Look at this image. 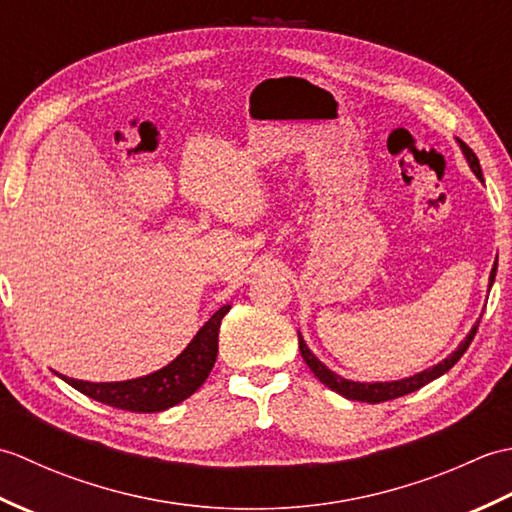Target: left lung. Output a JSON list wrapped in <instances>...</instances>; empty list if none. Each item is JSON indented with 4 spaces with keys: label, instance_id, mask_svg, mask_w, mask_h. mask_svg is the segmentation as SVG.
<instances>
[{
    "label": "left lung",
    "instance_id": "obj_1",
    "mask_svg": "<svg viewBox=\"0 0 512 512\" xmlns=\"http://www.w3.org/2000/svg\"><path fill=\"white\" fill-rule=\"evenodd\" d=\"M460 147H462V154L466 156V162H469V167L473 169V173L477 178H480L484 182V176H482V169H480V160H477V156L473 154V149L462 143V140H458ZM495 273H497V262L491 270V279H488V288L493 286L495 281ZM482 319V317H480ZM480 319H477V323L471 328V332L466 334V339L458 345V350L451 352L447 358H444L442 363L433 365L429 369H424V372L420 374H413L409 378H402V380H391V383H354V380H345L341 378L339 374H334L332 369L325 367L317 356H314L310 352V347L306 345V341H303V336L299 332V350H301V356L303 361L308 363V367L314 372V376H317L321 383L325 387H330L332 391H336V394H341L343 398H350V400H361V402H372V405H376V402H385V400H394V398H400V396H407L411 394V391H416L420 387H424L427 383H431V380L440 378L442 374H447L449 369L460 361L462 354L469 350L471 341L475 339V332H477V325H480Z\"/></svg>",
    "mask_w": 512,
    "mask_h": 512
}]
</instances>
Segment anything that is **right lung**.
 <instances>
[{"label":"right lung","instance_id":"right-lung-1","mask_svg":"<svg viewBox=\"0 0 512 512\" xmlns=\"http://www.w3.org/2000/svg\"><path fill=\"white\" fill-rule=\"evenodd\" d=\"M228 310L231 306L217 310L193 336V341L184 347L176 361H171L154 374L121 380V383H88V380L59 376L76 391L103 402V405L134 413L165 411L187 400L211 374L217 358V334H220V323Z\"/></svg>","mask_w":512,"mask_h":512}]
</instances>
